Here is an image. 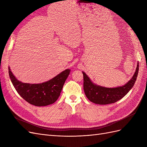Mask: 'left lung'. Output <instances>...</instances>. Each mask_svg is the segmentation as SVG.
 <instances>
[{"label":"left lung","instance_id":"8db88e82","mask_svg":"<svg viewBox=\"0 0 147 147\" xmlns=\"http://www.w3.org/2000/svg\"><path fill=\"white\" fill-rule=\"evenodd\" d=\"M138 62L133 77L127 83L117 88H106L93 83L84 71V91L86 96L91 102L97 104L106 105L114 103L125 96L133 88L138 73Z\"/></svg>","mask_w":147,"mask_h":147}]
</instances>
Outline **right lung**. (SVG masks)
<instances>
[{
    "label": "right lung",
    "instance_id": "right-lung-1",
    "mask_svg": "<svg viewBox=\"0 0 147 147\" xmlns=\"http://www.w3.org/2000/svg\"><path fill=\"white\" fill-rule=\"evenodd\" d=\"M70 71L66 69L51 80L42 83L30 84L18 81L9 67V76L15 89L22 98L35 106H46L56 102Z\"/></svg>",
    "mask_w": 147,
    "mask_h": 147
}]
</instances>
